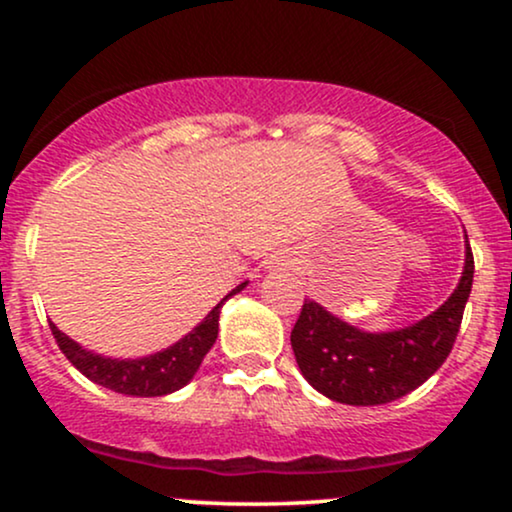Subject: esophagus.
<instances>
[{
  "mask_svg": "<svg viewBox=\"0 0 512 512\" xmlns=\"http://www.w3.org/2000/svg\"><path fill=\"white\" fill-rule=\"evenodd\" d=\"M274 264H279V267H286V264H289V262H286V260H276Z\"/></svg>",
  "mask_w": 512,
  "mask_h": 512,
  "instance_id": "obj_1",
  "label": "esophagus"
}]
</instances>
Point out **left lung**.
I'll return each mask as SVG.
<instances>
[{"label": "left lung", "instance_id": "8db88e82", "mask_svg": "<svg viewBox=\"0 0 512 512\" xmlns=\"http://www.w3.org/2000/svg\"><path fill=\"white\" fill-rule=\"evenodd\" d=\"M464 243L467 250L457 289L436 313L404 330L363 332L305 298L291 330L303 378L325 397L351 407L395 402L424 385L450 356L472 293L474 257L467 233Z\"/></svg>", "mask_w": 512, "mask_h": 512}]
</instances>
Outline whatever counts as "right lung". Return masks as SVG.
I'll return each instance as SVG.
<instances>
[{
  "instance_id": "add662e5",
  "label": "right lung",
  "mask_w": 512,
  "mask_h": 512,
  "mask_svg": "<svg viewBox=\"0 0 512 512\" xmlns=\"http://www.w3.org/2000/svg\"><path fill=\"white\" fill-rule=\"evenodd\" d=\"M245 286H248V281H243L221 303H216L214 310L199 322L195 330L187 332L180 342L144 358H125V361L105 358L69 339L67 334L57 330L55 322H50V330L55 334V342L62 349V354L69 358V363L79 368L96 385L108 387V390L120 392V395L163 397L180 390L195 378L197 368L202 366L204 356L209 354V349L216 342V334H219L221 305L231 296H236L238 291H243Z\"/></svg>"
}]
</instances>
